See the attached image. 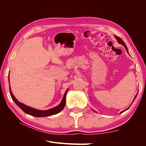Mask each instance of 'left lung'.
Masks as SVG:
<instances>
[{
	"mask_svg": "<svg viewBox=\"0 0 146 146\" xmlns=\"http://www.w3.org/2000/svg\"><path fill=\"white\" fill-rule=\"evenodd\" d=\"M115 36V38H116V39L117 40V41H118V42H119V44H122L123 46H124V47H125V49H126V51H127V52H128V53H129V51H128V49H127V46H126V45H125V43H124V42H123V41H122V39H121L120 38H119V37H118V36ZM137 94H136V95L135 96V97H134V100H133V102H134V100H135V98H136V97H137ZM133 102H132V103H133ZM132 105V104H131ZM130 107H131V105H130ZM129 108H127V109L126 110H123V111H121V112L120 113H122V112H123V111H125V110H128L129 109Z\"/></svg>",
	"mask_w": 146,
	"mask_h": 146,
	"instance_id": "8db88e82",
	"label": "left lung"
}]
</instances>
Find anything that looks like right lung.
Wrapping results in <instances>:
<instances>
[{"label":"right lung","mask_w":146,"mask_h":146,"mask_svg":"<svg viewBox=\"0 0 146 146\" xmlns=\"http://www.w3.org/2000/svg\"><path fill=\"white\" fill-rule=\"evenodd\" d=\"M9 86H10V84H9ZM9 90H10V94H11V96L12 98V100H13L15 103L17 104V106L26 113L31 115L34 116V117H48V116H51V115H55L56 113H58L59 112H60V111L63 109L65 106V104H66V94L68 92V89H67L66 91L64 93L61 103L59 104L58 106L52 108H50V109L49 110H41L35 109V108H33L32 107L27 106V105H24V104L21 103V102H19L17 99L15 98L13 94L12 93L11 86H9Z\"/></svg>","instance_id":"right-lung-1"}]
</instances>
